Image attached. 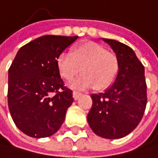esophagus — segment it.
Listing matches in <instances>:
<instances>
[{
    "label": "esophagus",
    "instance_id": "obj_1",
    "mask_svg": "<svg viewBox=\"0 0 158 158\" xmlns=\"http://www.w3.org/2000/svg\"><path fill=\"white\" fill-rule=\"evenodd\" d=\"M81 96V93L77 92V91H74L73 92V97H74L75 100H78V98H80Z\"/></svg>",
    "mask_w": 158,
    "mask_h": 158
}]
</instances>
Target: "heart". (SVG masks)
I'll list each match as a JSON object with an SVG mask.
<instances>
[{"mask_svg": "<svg viewBox=\"0 0 158 158\" xmlns=\"http://www.w3.org/2000/svg\"><path fill=\"white\" fill-rule=\"evenodd\" d=\"M60 76L71 81L81 73L70 86L74 89L85 90L95 86L96 89H106L113 82L117 74V61L112 53L95 42L77 45L72 53L61 52L56 58Z\"/></svg>", "mask_w": 158, "mask_h": 158, "instance_id": "b5f03b06", "label": "heart"}]
</instances>
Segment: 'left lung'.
Returning a JSON list of instances; mask_svg holds the SVG:
<instances>
[{
	"instance_id": "obj_1",
	"label": "left lung",
	"mask_w": 158,
	"mask_h": 158,
	"mask_svg": "<svg viewBox=\"0 0 158 158\" xmlns=\"http://www.w3.org/2000/svg\"><path fill=\"white\" fill-rule=\"evenodd\" d=\"M117 60V74L108 88L92 94L93 106L87 121L95 134L118 139L130 134L138 126L147 105L145 69L135 52L127 45L105 39Z\"/></svg>"
}]
</instances>
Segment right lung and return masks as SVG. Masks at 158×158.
Returning a JSON list of instances; mask_svg holds the SVG:
<instances>
[{"mask_svg": "<svg viewBox=\"0 0 158 158\" xmlns=\"http://www.w3.org/2000/svg\"><path fill=\"white\" fill-rule=\"evenodd\" d=\"M77 36L44 35L21 48L8 70V108L19 130L33 138L55 134L74 102L56 58Z\"/></svg>", "mask_w": 158, "mask_h": 158, "instance_id": "right-lung-1", "label": "right lung"}]
</instances>
